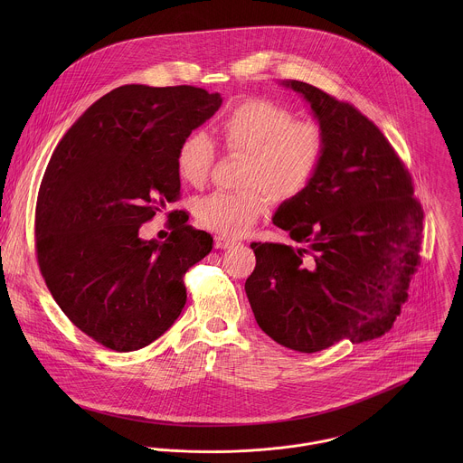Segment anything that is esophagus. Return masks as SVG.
Listing matches in <instances>:
<instances>
[{"instance_id":"1","label":"esophagus","mask_w":463,"mask_h":463,"mask_svg":"<svg viewBox=\"0 0 463 463\" xmlns=\"http://www.w3.org/2000/svg\"><path fill=\"white\" fill-rule=\"evenodd\" d=\"M232 246H235V241H230L226 237H215V248L217 250H228Z\"/></svg>"}]
</instances>
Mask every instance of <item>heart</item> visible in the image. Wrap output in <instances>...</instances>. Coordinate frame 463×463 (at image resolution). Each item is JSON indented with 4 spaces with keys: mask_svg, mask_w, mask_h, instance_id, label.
Segmentation results:
<instances>
[{
    "mask_svg": "<svg viewBox=\"0 0 463 463\" xmlns=\"http://www.w3.org/2000/svg\"><path fill=\"white\" fill-rule=\"evenodd\" d=\"M230 153L246 155L237 193L215 191L199 198V224L222 237H241L260 219L265 193L276 203L301 198L319 175L326 153L325 128L274 101L251 98L233 107L219 123ZM215 146L204 132L189 133L176 151V171L189 185H201L212 169Z\"/></svg>",
    "mask_w": 463,
    "mask_h": 463,
    "instance_id": "b5f03b06",
    "label": "heart"
}]
</instances>
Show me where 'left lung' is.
I'll list each match as a JSON object with an SVG mask.
<instances>
[{
  "label": "left lung",
  "instance_id": "left-lung-1",
  "mask_svg": "<svg viewBox=\"0 0 463 463\" xmlns=\"http://www.w3.org/2000/svg\"><path fill=\"white\" fill-rule=\"evenodd\" d=\"M283 85L310 103L328 153L310 189L272 217L299 246L251 244V310L272 340L299 353L380 338L394 326L419 265L424 212L411 176L353 105L305 81Z\"/></svg>",
  "mask_w": 463,
  "mask_h": 463
}]
</instances>
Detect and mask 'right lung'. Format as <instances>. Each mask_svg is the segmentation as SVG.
Listing matches in <instances>:
<instances>
[{
    "instance_id": "1",
    "label": "right lung",
    "mask_w": 463,
    "mask_h": 463,
    "mask_svg": "<svg viewBox=\"0 0 463 463\" xmlns=\"http://www.w3.org/2000/svg\"><path fill=\"white\" fill-rule=\"evenodd\" d=\"M221 103L193 85H123L90 105L50 158L35 208L39 269L69 321L112 351L169 330L187 301L184 274L212 251L184 210L169 213L165 242L138 230L180 198L178 146Z\"/></svg>"
}]
</instances>
